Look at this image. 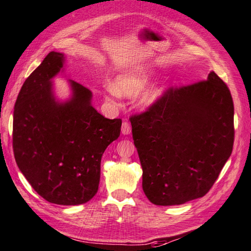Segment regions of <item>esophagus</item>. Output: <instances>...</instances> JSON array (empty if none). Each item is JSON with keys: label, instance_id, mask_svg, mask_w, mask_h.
Returning a JSON list of instances; mask_svg holds the SVG:
<instances>
[{"label": "esophagus", "instance_id": "1", "mask_svg": "<svg viewBox=\"0 0 251 251\" xmlns=\"http://www.w3.org/2000/svg\"><path fill=\"white\" fill-rule=\"evenodd\" d=\"M121 133L124 135H127L131 133V125L129 124V122L125 121L124 124H122L121 126Z\"/></svg>", "mask_w": 251, "mask_h": 251}]
</instances>
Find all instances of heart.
I'll return each mask as SVG.
<instances>
[{
    "label": "heart",
    "mask_w": 251,
    "mask_h": 251,
    "mask_svg": "<svg viewBox=\"0 0 251 251\" xmlns=\"http://www.w3.org/2000/svg\"><path fill=\"white\" fill-rule=\"evenodd\" d=\"M148 84L145 75L139 71L129 70L117 75L113 79L112 85H109L106 89L105 98L108 101H115L120 96L131 97L139 94L144 89ZM162 96V89L158 86L151 87L141 97V105L143 107H150L158 101Z\"/></svg>",
    "instance_id": "b5f03b06"
}]
</instances>
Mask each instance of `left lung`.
Here are the masks:
<instances>
[{
  "mask_svg": "<svg viewBox=\"0 0 251 251\" xmlns=\"http://www.w3.org/2000/svg\"><path fill=\"white\" fill-rule=\"evenodd\" d=\"M130 121L142 187L156 205L206 195L233 151V98L214 72L205 81L169 88Z\"/></svg>",
  "mask_w": 251,
  "mask_h": 251,
  "instance_id": "1",
  "label": "left lung"
}]
</instances>
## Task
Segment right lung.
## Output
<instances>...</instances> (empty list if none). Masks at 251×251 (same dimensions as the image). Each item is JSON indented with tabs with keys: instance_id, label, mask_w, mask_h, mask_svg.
Instances as JSON below:
<instances>
[{
	"instance_id": "add662e5",
	"label": "right lung",
	"mask_w": 251,
	"mask_h": 251,
	"mask_svg": "<svg viewBox=\"0 0 251 251\" xmlns=\"http://www.w3.org/2000/svg\"><path fill=\"white\" fill-rule=\"evenodd\" d=\"M64 54L51 51L23 84L13 119L18 168L50 203L78 205L96 195L101 156L120 135L121 119H107L92 106V92L69 81L72 95L59 101L53 78Z\"/></svg>"
}]
</instances>
